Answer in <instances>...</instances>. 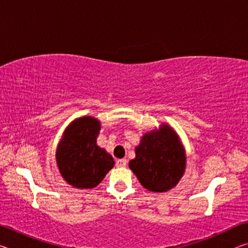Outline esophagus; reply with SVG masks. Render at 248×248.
Returning <instances> with one entry per match:
<instances>
[{
	"label": "esophagus",
	"mask_w": 248,
	"mask_h": 248,
	"mask_svg": "<svg viewBox=\"0 0 248 248\" xmlns=\"http://www.w3.org/2000/svg\"><path fill=\"white\" fill-rule=\"evenodd\" d=\"M116 165L118 167H124L127 165V161H125L124 158H120V159H117L116 161Z\"/></svg>",
	"instance_id": "esophagus-1"
}]
</instances>
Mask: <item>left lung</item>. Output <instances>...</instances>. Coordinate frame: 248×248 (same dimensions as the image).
<instances>
[{
    "label": "left lung",
    "instance_id": "left-lung-1",
    "mask_svg": "<svg viewBox=\"0 0 248 248\" xmlns=\"http://www.w3.org/2000/svg\"><path fill=\"white\" fill-rule=\"evenodd\" d=\"M129 167L150 191L165 192L174 188L186 167V155L177 133L164 124L145 133Z\"/></svg>",
    "mask_w": 248,
    "mask_h": 248
}]
</instances>
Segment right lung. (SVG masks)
Returning <instances> with one entry per match:
<instances>
[{
    "instance_id": "right-lung-1",
    "label": "right lung",
    "mask_w": 248,
    "mask_h": 248,
    "mask_svg": "<svg viewBox=\"0 0 248 248\" xmlns=\"http://www.w3.org/2000/svg\"><path fill=\"white\" fill-rule=\"evenodd\" d=\"M100 123L93 117L75 119L58 145L56 158L62 177L79 189L97 186L115 165L110 154L96 144Z\"/></svg>"
}]
</instances>
